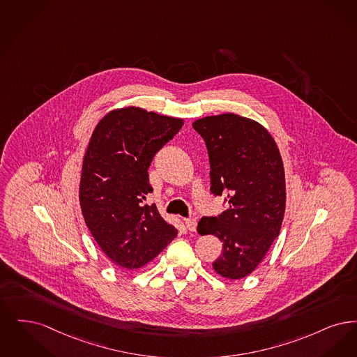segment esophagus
<instances>
[{
  "mask_svg": "<svg viewBox=\"0 0 357 357\" xmlns=\"http://www.w3.org/2000/svg\"><path fill=\"white\" fill-rule=\"evenodd\" d=\"M185 225L186 228H188L190 232H196V228H197V221H196V218H186Z\"/></svg>",
  "mask_w": 357,
  "mask_h": 357,
  "instance_id": "esophagus-1",
  "label": "esophagus"
}]
</instances>
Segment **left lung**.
Returning <instances> with one entry per match:
<instances>
[{"mask_svg":"<svg viewBox=\"0 0 357 357\" xmlns=\"http://www.w3.org/2000/svg\"><path fill=\"white\" fill-rule=\"evenodd\" d=\"M192 126L208 149L211 192L225 195L229 204L218 218H202L197 231L222 241L216 273L243 279L261 263L281 229L287 196L279 148L263 125L233 113Z\"/></svg>","mask_w":357,"mask_h":357,"instance_id":"8db88e82","label":"left lung"}]
</instances>
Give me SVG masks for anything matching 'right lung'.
<instances>
[{
  "label": "right lung",
  "mask_w": 357,
  "mask_h": 357,
  "mask_svg": "<svg viewBox=\"0 0 357 357\" xmlns=\"http://www.w3.org/2000/svg\"><path fill=\"white\" fill-rule=\"evenodd\" d=\"M184 121L128 107L104 116L84 155L79 205L86 227L109 259L137 269L153 260L177 229L144 205L153 190L148 169Z\"/></svg>",
  "instance_id": "right-lung-1"
}]
</instances>
